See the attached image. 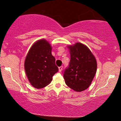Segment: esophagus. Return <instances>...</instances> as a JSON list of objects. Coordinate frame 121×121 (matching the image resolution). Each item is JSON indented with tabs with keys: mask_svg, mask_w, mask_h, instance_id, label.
<instances>
[{
	"mask_svg": "<svg viewBox=\"0 0 121 121\" xmlns=\"http://www.w3.org/2000/svg\"><path fill=\"white\" fill-rule=\"evenodd\" d=\"M62 69H63V67H62V66H61V67H59L58 68V70H59V72H62Z\"/></svg>",
	"mask_w": 121,
	"mask_h": 121,
	"instance_id": "34e87169",
	"label": "esophagus"
}]
</instances>
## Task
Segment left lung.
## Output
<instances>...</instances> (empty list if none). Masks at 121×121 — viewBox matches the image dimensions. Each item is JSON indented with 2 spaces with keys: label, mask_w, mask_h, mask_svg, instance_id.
<instances>
[{
  "label": "left lung",
  "mask_w": 121,
  "mask_h": 121,
  "mask_svg": "<svg viewBox=\"0 0 121 121\" xmlns=\"http://www.w3.org/2000/svg\"><path fill=\"white\" fill-rule=\"evenodd\" d=\"M70 60L63 77L66 85L74 91L81 92L90 86L97 70V62L90 49L77 42L68 46Z\"/></svg>",
  "instance_id": "left-lung-1"
}]
</instances>
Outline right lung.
I'll list each match as a JSON object with an SVG mask.
<instances>
[{"label": "right lung", "mask_w": 121, "mask_h": 121, "mask_svg": "<svg viewBox=\"0 0 121 121\" xmlns=\"http://www.w3.org/2000/svg\"><path fill=\"white\" fill-rule=\"evenodd\" d=\"M52 47L45 39H41L31 46L25 58V70L31 85L41 89L49 85L58 68L52 54Z\"/></svg>", "instance_id": "1"}]
</instances>
